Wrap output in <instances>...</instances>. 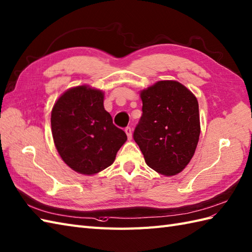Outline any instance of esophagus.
Masks as SVG:
<instances>
[{
  "label": "esophagus",
  "instance_id": "34e87169",
  "mask_svg": "<svg viewBox=\"0 0 252 252\" xmlns=\"http://www.w3.org/2000/svg\"><path fill=\"white\" fill-rule=\"evenodd\" d=\"M125 132H126V134L127 138L131 139V138H132V130H131V127H130V126L126 127V128H125Z\"/></svg>",
  "mask_w": 252,
  "mask_h": 252
}]
</instances>
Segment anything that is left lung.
<instances>
[{
    "instance_id": "8db88e82",
    "label": "left lung",
    "mask_w": 252,
    "mask_h": 252,
    "mask_svg": "<svg viewBox=\"0 0 252 252\" xmlns=\"http://www.w3.org/2000/svg\"><path fill=\"white\" fill-rule=\"evenodd\" d=\"M143 116L133 137L150 168L164 176L183 172L201 133L195 95L176 80H160L140 91Z\"/></svg>"
}]
</instances>
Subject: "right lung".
I'll list each match as a JSON object with an SVG mask.
<instances>
[{
  "mask_svg": "<svg viewBox=\"0 0 252 252\" xmlns=\"http://www.w3.org/2000/svg\"><path fill=\"white\" fill-rule=\"evenodd\" d=\"M104 92L83 85L69 88L51 110V132L61 159L76 173L95 175L112 165L126 134L104 108Z\"/></svg>",
  "mask_w": 252,
  "mask_h": 252,
  "instance_id": "right-lung-1",
  "label": "right lung"
}]
</instances>
